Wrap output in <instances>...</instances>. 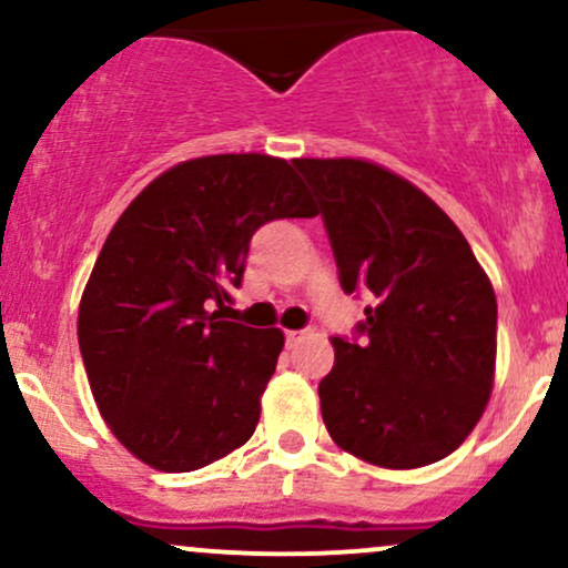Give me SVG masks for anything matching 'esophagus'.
Masks as SVG:
<instances>
[{
    "mask_svg": "<svg viewBox=\"0 0 568 568\" xmlns=\"http://www.w3.org/2000/svg\"><path fill=\"white\" fill-rule=\"evenodd\" d=\"M302 336H304V331H288V334H285V347H296L298 342H302Z\"/></svg>",
    "mask_w": 568,
    "mask_h": 568,
    "instance_id": "34e87169",
    "label": "esophagus"
}]
</instances>
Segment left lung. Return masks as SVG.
Listing matches in <instances>:
<instances>
[{
    "label": "left lung",
    "instance_id": "obj_1",
    "mask_svg": "<svg viewBox=\"0 0 568 568\" xmlns=\"http://www.w3.org/2000/svg\"><path fill=\"white\" fill-rule=\"evenodd\" d=\"M321 202L344 293H366L355 336L317 387L344 452L389 470L433 465L484 414L497 296L465 234L400 175L366 160H293Z\"/></svg>",
    "mask_w": 568,
    "mask_h": 568
}]
</instances>
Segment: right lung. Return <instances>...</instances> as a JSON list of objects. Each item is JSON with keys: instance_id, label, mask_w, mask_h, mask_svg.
Returning <instances> with one entry per match:
<instances>
[{"instance_id": "add662e5", "label": "right lung", "mask_w": 568, "mask_h": 568, "mask_svg": "<svg viewBox=\"0 0 568 568\" xmlns=\"http://www.w3.org/2000/svg\"><path fill=\"white\" fill-rule=\"evenodd\" d=\"M312 216L302 179L266 154L181 162L130 202L77 321L98 410L130 454L192 473L251 438L285 336L224 310L258 226Z\"/></svg>"}]
</instances>
